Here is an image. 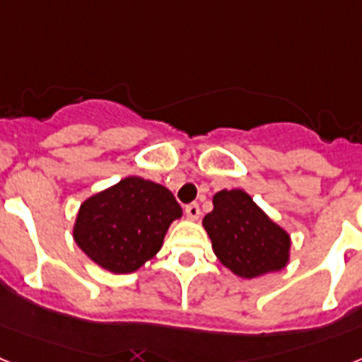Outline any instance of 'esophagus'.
<instances>
[{
	"mask_svg": "<svg viewBox=\"0 0 362 362\" xmlns=\"http://www.w3.org/2000/svg\"><path fill=\"white\" fill-rule=\"evenodd\" d=\"M185 213H187V218H190V220H198L199 205L198 203H188L187 207H185Z\"/></svg>",
	"mask_w": 362,
	"mask_h": 362,
	"instance_id": "1",
	"label": "esophagus"
}]
</instances>
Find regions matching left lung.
<instances>
[{
  "instance_id": "obj_1",
  "label": "left lung",
  "mask_w": 362,
  "mask_h": 362,
  "mask_svg": "<svg viewBox=\"0 0 362 362\" xmlns=\"http://www.w3.org/2000/svg\"><path fill=\"white\" fill-rule=\"evenodd\" d=\"M214 209L203 218L213 252L223 267L244 279L283 270L291 255V237L240 188L220 190Z\"/></svg>"
}]
</instances>
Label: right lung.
I'll list each match as a JSON object with an SVG mask.
<instances>
[{"label":"right lung","instance_id":"add662e5","mask_svg":"<svg viewBox=\"0 0 362 362\" xmlns=\"http://www.w3.org/2000/svg\"><path fill=\"white\" fill-rule=\"evenodd\" d=\"M181 214L168 188L131 175L83 202L74 240L101 268L131 274L157 255Z\"/></svg>","mask_w":362,"mask_h":362}]
</instances>
